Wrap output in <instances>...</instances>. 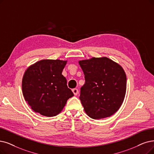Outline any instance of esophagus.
I'll return each mask as SVG.
<instances>
[{"label": "esophagus", "instance_id": "34e87169", "mask_svg": "<svg viewBox=\"0 0 154 154\" xmlns=\"http://www.w3.org/2000/svg\"><path fill=\"white\" fill-rule=\"evenodd\" d=\"M72 91L73 92L74 95H78V90L77 88H74V89L72 90Z\"/></svg>", "mask_w": 154, "mask_h": 154}]
</instances>
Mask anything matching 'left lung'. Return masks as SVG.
I'll return each mask as SVG.
<instances>
[{"label": "left lung", "instance_id": "8db88e82", "mask_svg": "<svg viewBox=\"0 0 154 154\" xmlns=\"http://www.w3.org/2000/svg\"><path fill=\"white\" fill-rule=\"evenodd\" d=\"M85 75L79 99L90 118L99 119L116 112L124 101L126 76L123 68L106 57L79 61Z\"/></svg>", "mask_w": 154, "mask_h": 154}]
</instances>
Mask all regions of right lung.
Masks as SVG:
<instances>
[{"label":"right lung","mask_w":154,"mask_h":154,"mask_svg":"<svg viewBox=\"0 0 154 154\" xmlns=\"http://www.w3.org/2000/svg\"><path fill=\"white\" fill-rule=\"evenodd\" d=\"M67 60L44 59L24 72L22 91L24 99L35 112L52 117L59 114L74 94L62 75Z\"/></svg>","instance_id":"obj_1"}]
</instances>
